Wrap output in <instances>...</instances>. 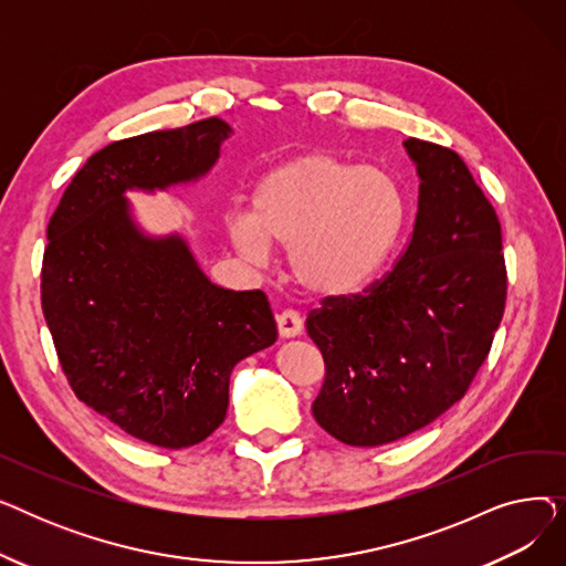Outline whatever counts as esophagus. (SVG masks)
<instances>
[{
  "label": "esophagus",
  "mask_w": 566,
  "mask_h": 566,
  "mask_svg": "<svg viewBox=\"0 0 566 566\" xmlns=\"http://www.w3.org/2000/svg\"><path fill=\"white\" fill-rule=\"evenodd\" d=\"M277 331L282 339H291V337H298L303 333V318L298 312L286 310L282 314H277Z\"/></svg>",
  "instance_id": "esophagus-1"
}]
</instances>
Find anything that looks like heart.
<instances>
[{
  "label": "heart",
  "mask_w": 566,
  "mask_h": 566,
  "mask_svg": "<svg viewBox=\"0 0 566 566\" xmlns=\"http://www.w3.org/2000/svg\"><path fill=\"white\" fill-rule=\"evenodd\" d=\"M403 222L406 195L395 174L310 151L263 174L252 213L233 211L224 227L241 259L263 265L271 245L286 248L295 284L342 298L376 280Z\"/></svg>",
  "instance_id": "b5f03b06"
}]
</instances>
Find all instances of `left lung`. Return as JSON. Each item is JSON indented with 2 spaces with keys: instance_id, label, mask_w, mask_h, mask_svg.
<instances>
[{
  "instance_id": "1",
  "label": "left lung",
  "mask_w": 566,
  "mask_h": 566,
  "mask_svg": "<svg viewBox=\"0 0 566 566\" xmlns=\"http://www.w3.org/2000/svg\"><path fill=\"white\" fill-rule=\"evenodd\" d=\"M420 178L410 243L355 298L307 316L325 380L314 420L344 444L378 448L431 424L486 360L507 298L493 206L459 154L408 137Z\"/></svg>"
}]
</instances>
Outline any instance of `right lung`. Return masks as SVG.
I'll return each mask as SVG.
<instances>
[{"instance_id": "obj_1", "label": "right lung", "mask_w": 566, "mask_h": 566, "mask_svg": "<svg viewBox=\"0 0 566 566\" xmlns=\"http://www.w3.org/2000/svg\"><path fill=\"white\" fill-rule=\"evenodd\" d=\"M231 135L211 116L109 144L73 176L48 227L43 314L73 392L165 450L224 422L233 367L273 346L277 325L259 289L213 284L186 238L148 233L126 195L201 181Z\"/></svg>"}]
</instances>
